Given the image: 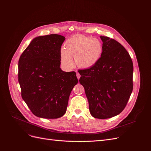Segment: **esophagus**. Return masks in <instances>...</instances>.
<instances>
[{"label": "esophagus", "mask_w": 151, "mask_h": 151, "mask_svg": "<svg viewBox=\"0 0 151 151\" xmlns=\"http://www.w3.org/2000/svg\"><path fill=\"white\" fill-rule=\"evenodd\" d=\"M76 76H77V78L79 80V79H80V76H81V75L78 72H76Z\"/></svg>", "instance_id": "obj_1"}]
</instances>
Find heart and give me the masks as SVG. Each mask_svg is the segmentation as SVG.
<instances>
[{"instance_id":"heart-1","label":"heart","mask_w":151,"mask_h":151,"mask_svg":"<svg viewBox=\"0 0 151 151\" xmlns=\"http://www.w3.org/2000/svg\"><path fill=\"white\" fill-rule=\"evenodd\" d=\"M102 52V44L99 40L91 37L74 35L65 41L63 50L60 52V60L62 66L66 68L73 67V58L78 67L89 68L98 62Z\"/></svg>"}]
</instances>
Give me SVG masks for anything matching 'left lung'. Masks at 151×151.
Instances as JSON below:
<instances>
[{
  "mask_svg": "<svg viewBox=\"0 0 151 151\" xmlns=\"http://www.w3.org/2000/svg\"><path fill=\"white\" fill-rule=\"evenodd\" d=\"M102 55L91 68L78 70L91 114L104 119L120 114L133 91V65L125 47L115 40L100 36Z\"/></svg>",
  "mask_w": 151,
  "mask_h": 151,
  "instance_id": "8db88e82",
  "label": "left lung"
}]
</instances>
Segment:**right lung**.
<instances>
[{
	"mask_svg": "<svg viewBox=\"0 0 151 151\" xmlns=\"http://www.w3.org/2000/svg\"><path fill=\"white\" fill-rule=\"evenodd\" d=\"M65 38L51 34L34 38L21 55L18 81L22 99L35 116L57 119L66 113L78 83L75 71L61 70L60 52Z\"/></svg>",
	"mask_w": 151,
	"mask_h": 151,
	"instance_id": "add662e5",
	"label": "right lung"
}]
</instances>
